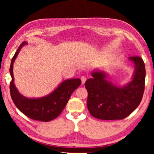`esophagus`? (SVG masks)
I'll return each mask as SVG.
<instances>
[{
  "label": "esophagus",
  "mask_w": 154,
  "mask_h": 154,
  "mask_svg": "<svg viewBox=\"0 0 154 154\" xmlns=\"http://www.w3.org/2000/svg\"><path fill=\"white\" fill-rule=\"evenodd\" d=\"M81 81H82V84H84L85 81H86V77H85V76H82L81 77Z\"/></svg>",
  "instance_id": "esophagus-1"
}]
</instances>
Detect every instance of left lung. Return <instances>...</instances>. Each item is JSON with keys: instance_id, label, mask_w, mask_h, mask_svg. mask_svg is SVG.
Segmentation results:
<instances>
[{"instance_id": "obj_1", "label": "left lung", "mask_w": 154, "mask_h": 154, "mask_svg": "<svg viewBox=\"0 0 154 154\" xmlns=\"http://www.w3.org/2000/svg\"><path fill=\"white\" fill-rule=\"evenodd\" d=\"M128 60L134 64V71L131 81L123 86L109 82L102 71H93L92 77L85 82L87 106L93 117L103 120L122 119L139 105L145 89V64L139 56Z\"/></svg>"}]
</instances>
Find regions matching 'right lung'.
<instances>
[{"mask_svg":"<svg viewBox=\"0 0 154 154\" xmlns=\"http://www.w3.org/2000/svg\"><path fill=\"white\" fill-rule=\"evenodd\" d=\"M27 45L23 42L13 57L10 66L11 82H10V93L17 108L28 118L35 120L49 122L57 118L63 111L65 106L75 90L82 83L79 78L68 79L60 83L53 92L40 98H28L23 96L15 87L13 69L14 63L23 46Z\"/></svg>","mask_w":154,"mask_h":154,"instance_id":"add662e5","label":"right lung"}]
</instances>
